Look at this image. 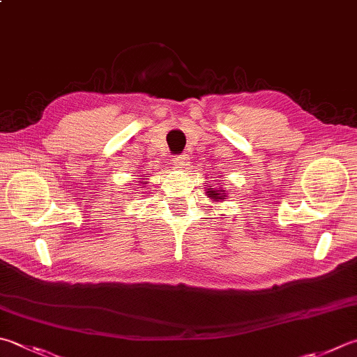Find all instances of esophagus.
Wrapping results in <instances>:
<instances>
[{
    "label": "esophagus",
    "mask_w": 357,
    "mask_h": 357,
    "mask_svg": "<svg viewBox=\"0 0 357 357\" xmlns=\"http://www.w3.org/2000/svg\"><path fill=\"white\" fill-rule=\"evenodd\" d=\"M172 163L177 167H185V166H188V163H190V158H188L186 153H180V155L172 158Z\"/></svg>",
    "instance_id": "1"
}]
</instances>
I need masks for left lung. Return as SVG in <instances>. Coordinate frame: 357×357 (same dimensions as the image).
<instances>
[{
  "label": "left lung",
  "mask_w": 357,
  "mask_h": 357,
  "mask_svg": "<svg viewBox=\"0 0 357 357\" xmlns=\"http://www.w3.org/2000/svg\"><path fill=\"white\" fill-rule=\"evenodd\" d=\"M208 196L210 197H213V199H222V196H220V191H214L213 188H208Z\"/></svg>",
  "instance_id": "obj_1"
}]
</instances>
